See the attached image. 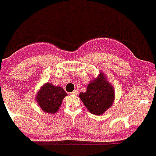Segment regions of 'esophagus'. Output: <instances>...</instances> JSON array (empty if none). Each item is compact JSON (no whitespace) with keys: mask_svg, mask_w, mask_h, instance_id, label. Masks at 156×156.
<instances>
[{"mask_svg":"<svg viewBox=\"0 0 156 156\" xmlns=\"http://www.w3.org/2000/svg\"><path fill=\"white\" fill-rule=\"evenodd\" d=\"M78 94V91L77 90H74L73 92H71V94H74V95Z\"/></svg>","mask_w":156,"mask_h":156,"instance_id":"34e87169","label":"esophagus"}]
</instances>
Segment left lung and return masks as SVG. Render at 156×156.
Masks as SVG:
<instances>
[{
    "mask_svg": "<svg viewBox=\"0 0 156 156\" xmlns=\"http://www.w3.org/2000/svg\"><path fill=\"white\" fill-rule=\"evenodd\" d=\"M79 97L90 113L99 115L111 107L115 92L112 86L107 82L105 75L100 74L97 79L87 86L85 93H80Z\"/></svg>",
    "mask_w": 156,
    "mask_h": 156,
    "instance_id": "8db88e82",
    "label": "left lung"
}]
</instances>
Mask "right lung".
<instances>
[{
  "label": "right lung",
  "instance_id": "obj_1",
  "mask_svg": "<svg viewBox=\"0 0 156 156\" xmlns=\"http://www.w3.org/2000/svg\"><path fill=\"white\" fill-rule=\"evenodd\" d=\"M67 94L63 88L46 83L38 92L37 101L45 112L53 114L58 111L63 98Z\"/></svg>",
  "mask_w": 156,
  "mask_h": 156
}]
</instances>
